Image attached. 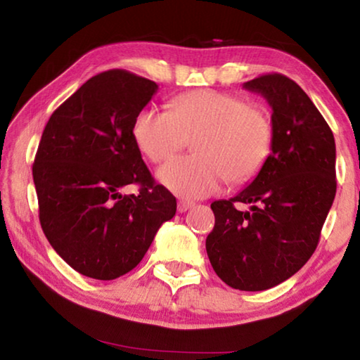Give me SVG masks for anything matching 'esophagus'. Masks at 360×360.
Returning a JSON list of instances; mask_svg holds the SVG:
<instances>
[{
    "label": "esophagus",
    "mask_w": 360,
    "mask_h": 360,
    "mask_svg": "<svg viewBox=\"0 0 360 360\" xmlns=\"http://www.w3.org/2000/svg\"><path fill=\"white\" fill-rule=\"evenodd\" d=\"M193 206L192 202H186V200H179L178 202V211L179 212H186L187 210H191Z\"/></svg>",
    "instance_id": "34e87169"
}]
</instances>
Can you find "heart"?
Instances as JSON below:
<instances>
[{"instance_id":"1","label":"heart","mask_w":360,"mask_h":360,"mask_svg":"<svg viewBox=\"0 0 360 360\" xmlns=\"http://www.w3.org/2000/svg\"><path fill=\"white\" fill-rule=\"evenodd\" d=\"M131 131L138 149L152 163L172 158L193 138L195 154L174 158L157 173L168 191L184 198L206 197L227 181L243 184L252 179L273 146V122L264 108L211 89L176 96L169 112L143 109Z\"/></svg>"}]
</instances>
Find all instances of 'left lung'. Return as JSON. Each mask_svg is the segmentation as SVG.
<instances>
[{"label":"left lung","instance_id":"8db88e82","mask_svg":"<svg viewBox=\"0 0 360 360\" xmlns=\"http://www.w3.org/2000/svg\"><path fill=\"white\" fill-rule=\"evenodd\" d=\"M243 87L271 106V154L238 195L211 203L206 252L225 284L255 292L295 275L316 251L337 192V152L330 127L292 79L273 72ZM236 202L252 210H236Z\"/></svg>","mask_w":360,"mask_h":360}]
</instances>
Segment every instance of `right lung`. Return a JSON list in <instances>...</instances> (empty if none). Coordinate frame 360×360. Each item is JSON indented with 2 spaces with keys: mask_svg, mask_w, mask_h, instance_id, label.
<instances>
[{
  "mask_svg": "<svg viewBox=\"0 0 360 360\" xmlns=\"http://www.w3.org/2000/svg\"><path fill=\"white\" fill-rule=\"evenodd\" d=\"M158 85L125 70L90 77L49 119L33 163L39 222L51 246L84 276L111 281L133 270L176 198L155 184L133 122ZM138 194L122 195L127 185Z\"/></svg>",
  "mask_w": 360,
  "mask_h": 360,
  "instance_id": "right-lung-1",
  "label": "right lung"
}]
</instances>
